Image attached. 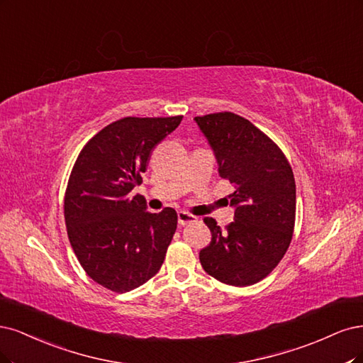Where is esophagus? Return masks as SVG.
<instances>
[{
    "mask_svg": "<svg viewBox=\"0 0 363 363\" xmlns=\"http://www.w3.org/2000/svg\"><path fill=\"white\" fill-rule=\"evenodd\" d=\"M196 221H197V217H194V216H191L189 213H185V211H179L178 213V223L181 226L191 225V223H196Z\"/></svg>",
    "mask_w": 363,
    "mask_h": 363,
    "instance_id": "obj_1",
    "label": "esophagus"
}]
</instances>
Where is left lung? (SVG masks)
Segmentation results:
<instances>
[{
	"label": "left lung",
	"instance_id": "left-lung-1",
	"mask_svg": "<svg viewBox=\"0 0 363 363\" xmlns=\"http://www.w3.org/2000/svg\"><path fill=\"white\" fill-rule=\"evenodd\" d=\"M218 173L235 191L233 221L221 230L203 218L211 242L199 253L203 270L226 285L249 286L284 258L296 223V181L286 157L252 122L229 111L197 116Z\"/></svg>",
	"mask_w": 363,
	"mask_h": 363
}]
</instances>
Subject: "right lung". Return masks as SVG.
I'll use <instances>...</instances> for the list:
<instances>
[{"instance_id": "obj_1", "label": "right lung", "mask_w": 363, "mask_h": 363, "mask_svg": "<svg viewBox=\"0 0 363 363\" xmlns=\"http://www.w3.org/2000/svg\"><path fill=\"white\" fill-rule=\"evenodd\" d=\"M182 116L123 118L81 149L65 194L67 237L84 272L114 292L154 277L177 230L173 208L147 213L143 182L150 152L177 130Z\"/></svg>"}]
</instances>
